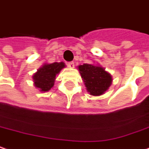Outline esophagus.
<instances>
[{"label": "esophagus", "mask_w": 149, "mask_h": 149, "mask_svg": "<svg viewBox=\"0 0 149 149\" xmlns=\"http://www.w3.org/2000/svg\"><path fill=\"white\" fill-rule=\"evenodd\" d=\"M67 66H68V67H70V68H73L74 67V62L73 61H70V62H68Z\"/></svg>", "instance_id": "1"}]
</instances>
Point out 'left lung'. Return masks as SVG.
<instances>
[{"instance_id":"left-lung-1","label":"left lung","mask_w":149,"mask_h":149,"mask_svg":"<svg viewBox=\"0 0 149 149\" xmlns=\"http://www.w3.org/2000/svg\"><path fill=\"white\" fill-rule=\"evenodd\" d=\"M88 92L93 96H100L105 92L112 83V77L102 66L83 64L78 66Z\"/></svg>"}]
</instances>
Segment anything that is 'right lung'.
Segmentation results:
<instances>
[{"mask_svg": "<svg viewBox=\"0 0 149 149\" xmlns=\"http://www.w3.org/2000/svg\"><path fill=\"white\" fill-rule=\"evenodd\" d=\"M64 67L65 64L63 62H54L43 65L33 76L34 86L40 88L42 92L49 91L54 86L56 75Z\"/></svg>", "mask_w": 149, "mask_h": 149, "instance_id": "right-lung-1", "label": "right lung"}]
</instances>
